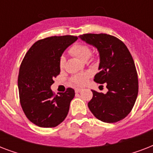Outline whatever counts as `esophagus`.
<instances>
[{"mask_svg": "<svg viewBox=\"0 0 153 153\" xmlns=\"http://www.w3.org/2000/svg\"><path fill=\"white\" fill-rule=\"evenodd\" d=\"M74 91H75V93H79V92H81L82 91V89L76 88L75 90H74Z\"/></svg>", "mask_w": 153, "mask_h": 153, "instance_id": "34e87169", "label": "esophagus"}]
</instances>
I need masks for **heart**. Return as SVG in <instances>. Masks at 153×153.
<instances>
[{"label":"heart","instance_id":"1","mask_svg":"<svg viewBox=\"0 0 153 153\" xmlns=\"http://www.w3.org/2000/svg\"><path fill=\"white\" fill-rule=\"evenodd\" d=\"M70 53L74 55L82 61H86L91 55V50L87 45L82 44H76L70 48ZM65 63L64 57H62L59 60V67L63 68ZM90 74L89 73H82L74 75L71 78V82L76 86H83L86 83Z\"/></svg>","mask_w":153,"mask_h":153}]
</instances>
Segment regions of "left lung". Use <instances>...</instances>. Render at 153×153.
<instances>
[{"mask_svg": "<svg viewBox=\"0 0 153 153\" xmlns=\"http://www.w3.org/2000/svg\"><path fill=\"white\" fill-rule=\"evenodd\" d=\"M79 38L97 48L99 72L94 81L106 84V94L93 92L88 107L98 120L114 123L124 119L133 109L138 94L135 63L126 44L107 34H83Z\"/></svg>", "mask_w": 153, "mask_h": 153, "instance_id": "8db88e82", "label": "left lung"}]
</instances>
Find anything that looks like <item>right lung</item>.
Segmentation results:
<instances>
[{
    "label": "right lung",
    "instance_id": "obj_1",
    "mask_svg": "<svg viewBox=\"0 0 153 153\" xmlns=\"http://www.w3.org/2000/svg\"><path fill=\"white\" fill-rule=\"evenodd\" d=\"M77 39L62 36L38 40L21 62L18 76L20 105L27 119L39 127H55L67 116L74 91L67 88L64 93L54 95L51 86L60 73L62 53Z\"/></svg>",
    "mask_w": 153,
    "mask_h": 153
}]
</instances>
